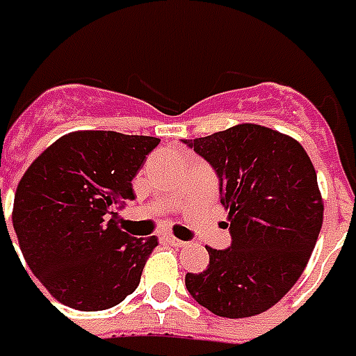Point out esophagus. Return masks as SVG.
<instances>
[{"mask_svg": "<svg viewBox=\"0 0 356 356\" xmlns=\"http://www.w3.org/2000/svg\"><path fill=\"white\" fill-rule=\"evenodd\" d=\"M165 241H167L170 246H175V248H184V246H187L186 241H180V238L172 237V235H167V237H165Z\"/></svg>", "mask_w": 356, "mask_h": 356, "instance_id": "1", "label": "esophagus"}]
</instances>
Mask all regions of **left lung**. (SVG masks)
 Instances as JSON below:
<instances>
[{
  "mask_svg": "<svg viewBox=\"0 0 356 356\" xmlns=\"http://www.w3.org/2000/svg\"><path fill=\"white\" fill-rule=\"evenodd\" d=\"M220 180L232 246L209 252L200 274L186 275L189 294L222 318L268 311L303 274L323 222L316 170L294 138L243 123L184 139Z\"/></svg>",
  "mask_w": 356,
  "mask_h": 356,
  "instance_id": "obj_1",
  "label": "left lung"
}]
</instances>
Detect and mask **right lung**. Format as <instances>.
<instances>
[{
	"instance_id": "obj_1",
	"label": "right lung",
	"mask_w": 356,
	"mask_h": 356,
	"mask_svg": "<svg viewBox=\"0 0 356 356\" xmlns=\"http://www.w3.org/2000/svg\"><path fill=\"white\" fill-rule=\"evenodd\" d=\"M160 139L112 130L70 132L29 165L13 226L34 277L76 311H104L139 285L158 238L123 232L119 209Z\"/></svg>"
}]
</instances>
